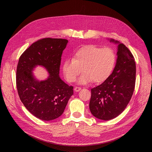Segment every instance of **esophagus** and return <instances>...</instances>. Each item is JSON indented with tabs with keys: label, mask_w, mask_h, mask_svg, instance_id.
Instances as JSON below:
<instances>
[{
	"label": "esophagus",
	"mask_w": 152,
	"mask_h": 152,
	"mask_svg": "<svg viewBox=\"0 0 152 152\" xmlns=\"http://www.w3.org/2000/svg\"><path fill=\"white\" fill-rule=\"evenodd\" d=\"M81 89V88L80 87H78V86H76L75 88V91H76V92H78V91H79Z\"/></svg>",
	"instance_id": "obj_1"
}]
</instances>
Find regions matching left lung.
<instances>
[{"label": "left lung", "mask_w": 152, "mask_h": 152, "mask_svg": "<svg viewBox=\"0 0 152 152\" xmlns=\"http://www.w3.org/2000/svg\"><path fill=\"white\" fill-rule=\"evenodd\" d=\"M68 41L65 39L44 38L31 44L20 56L16 83L20 99L29 112L44 121H50L63 113L73 87L59 76L61 55ZM37 66L49 73L45 80L39 81L32 71Z\"/></svg>", "instance_id": "obj_1"}]
</instances>
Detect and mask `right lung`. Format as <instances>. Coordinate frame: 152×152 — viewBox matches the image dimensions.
<instances>
[{
    "instance_id": "add662e5",
    "label": "right lung",
    "mask_w": 152,
    "mask_h": 152,
    "mask_svg": "<svg viewBox=\"0 0 152 152\" xmlns=\"http://www.w3.org/2000/svg\"><path fill=\"white\" fill-rule=\"evenodd\" d=\"M110 42L118 44L111 40ZM136 67L134 58L123 44H118L115 68L102 84L91 89L89 108L102 120H110L120 115L128 104L135 84Z\"/></svg>"
}]
</instances>
